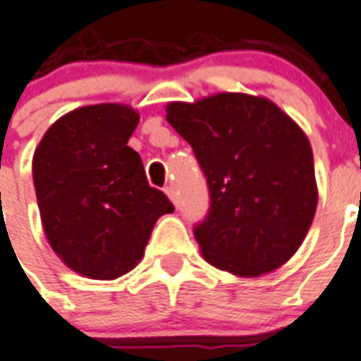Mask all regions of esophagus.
<instances>
[{"instance_id": "34e87169", "label": "esophagus", "mask_w": 361, "mask_h": 361, "mask_svg": "<svg viewBox=\"0 0 361 361\" xmlns=\"http://www.w3.org/2000/svg\"><path fill=\"white\" fill-rule=\"evenodd\" d=\"M165 194H167L169 200L173 202V204H176V202H178V198H176V192H175V186H167V188H165Z\"/></svg>"}]
</instances>
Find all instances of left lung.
<instances>
[{"mask_svg":"<svg viewBox=\"0 0 361 361\" xmlns=\"http://www.w3.org/2000/svg\"><path fill=\"white\" fill-rule=\"evenodd\" d=\"M165 111L208 180L209 214L194 227L204 260L239 278L286 264L319 200L305 132L270 99L247 93L175 101Z\"/></svg>","mask_w":361,"mask_h":361,"instance_id":"8db88e82","label":"left lung"}]
</instances>
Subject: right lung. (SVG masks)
I'll use <instances>...</instances> for the list:
<instances>
[{
	"instance_id": "1",
	"label": "right lung",
	"mask_w": 361,
	"mask_h": 361,
	"mask_svg": "<svg viewBox=\"0 0 361 361\" xmlns=\"http://www.w3.org/2000/svg\"><path fill=\"white\" fill-rule=\"evenodd\" d=\"M140 112L120 103L81 106L46 130L32 180L46 239L66 267L114 280L144 257L155 221L173 212L128 145Z\"/></svg>"
}]
</instances>
